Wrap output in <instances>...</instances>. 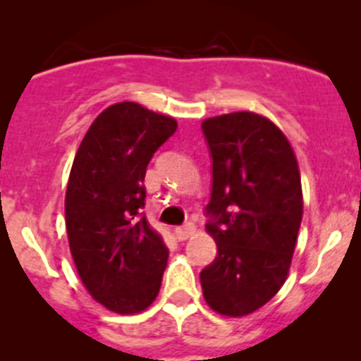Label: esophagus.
<instances>
[{
  "instance_id": "esophagus-1",
  "label": "esophagus",
  "mask_w": 361,
  "mask_h": 361,
  "mask_svg": "<svg viewBox=\"0 0 361 361\" xmlns=\"http://www.w3.org/2000/svg\"><path fill=\"white\" fill-rule=\"evenodd\" d=\"M173 234H175V238H177V240H180V241L188 240V238L193 236V234H195V226H193V224H184V226L175 227Z\"/></svg>"
}]
</instances>
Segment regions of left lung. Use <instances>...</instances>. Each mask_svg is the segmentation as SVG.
<instances>
[{
	"instance_id": "1",
	"label": "left lung",
	"mask_w": 361,
	"mask_h": 361,
	"mask_svg": "<svg viewBox=\"0 0 361 361\" xmlns=\"http://www.w3.org/2000/svg\"><path fill=\"white\" fill-rule=\"evenodd\" d=\"M213 161L206 229L216 257L200 272L214 312L243 317L269 302L288 276L302 220V188L288 140L254 112L202 123Z\"/></svg>"
}]
</instances>
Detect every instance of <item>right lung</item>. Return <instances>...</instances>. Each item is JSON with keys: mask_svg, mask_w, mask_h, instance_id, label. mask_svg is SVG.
<instances>
[{"mask_svg": "<svg viewBox=\"0 0 361 361\" xmlns=\"http://www.w3.org/2000/svg\"><path fill=\"white\" fill-rule=\"evenodd\" d=\"M177 130L134 102L105 109L82 140L66 191V229L82 283L111 312L140 313L157 297L168 249L145 216V173Z\"/></svg>", "mask_w": 361, "mask_h": 361, "instance_id": "add662e5", "label": "right lung"}]
</instances>
